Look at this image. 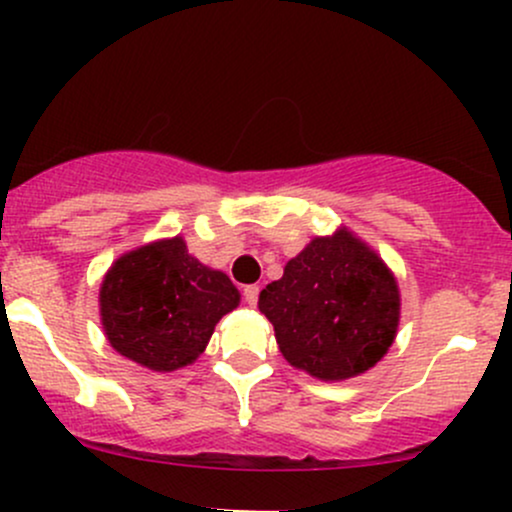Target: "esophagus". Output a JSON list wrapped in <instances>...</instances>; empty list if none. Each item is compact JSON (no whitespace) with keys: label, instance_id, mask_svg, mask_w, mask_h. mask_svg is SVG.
<instances>
[{"label":"esophagus","instance_id":"esophagus-1","mask_svg":"<svg viewBox=\"0 0 512 512\" xmlns=\"http://www.w3.org/2000/svg\"><path fill=\"white\" fill-rule=\"evenodd\" d=\"M257 296H260V286H245L243 289V298L248 305H255Z\"/></svg>","mask_w":512,"mask_h":512}]
</instances>
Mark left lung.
Masks as SVG:
<instances>
[{"instance_id": "8db88e82", "label": "left lung", "mask_w": 512, "mask_h": 512, "mask_svg": "<svg viewBox=\"0 0 512 512\" xmlns=\"http://www.w3.org/2000/svg\"><path fill=\"white\" fill-rule=\"evenodd\" d=\"M260 310L291 366L320 380L373 368L399 322L395 276L349 231L315 238L260 293Z\"/></svg>"}]
</instances>
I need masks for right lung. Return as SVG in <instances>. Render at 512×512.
Returning a JSON list of instances; mask_svg holds the SVG:
<instances>
[{"label":"right lung","mask_w":512,"mask_h":512,"mask_svg":"<svg viewBox=\"0 0 512 512\" xmlns=\"http://www.w3.org/2000/svg\"><path fill=\"white\" fill-rule=\"evenodd\" d=\"M238 301L226 274L195 260L182 238H170L127 252L110 267L101 317L115 351L168 373L202 354L216 322Z\"/></svg>","instance_id":"1"}]
</instances>
